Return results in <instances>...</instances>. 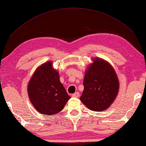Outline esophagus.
<instances>
[{
    "label": "esophagus",
    "instance_id": "1",
    "mask_svg": "<svg viewBox=\"0 0 146 146\" xmlns=\"http://www.w3.org/2000/svg\"><path fill=\"white\" fill-rule=\"evenodd\" d=\"M72 96L74 98H78L79 96H80V93H79L78 92H75L74 94H73L72 95Z\"/></svg>",
    "mask_w": 146,
    "mask_h": 146
}]
</instances>
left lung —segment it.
I'll return each mask as SVG.
<instances>
[{"label":"left lung","instance_id":"left-lung-1","mask_svg":"<svg viewBox=\"0 0 146 146\" xmlns=\"http://www.w3.org/2000/svg\"><path fill=\"white\" fill-rule=\"evenodd\" d=\"M81 101L91 111H102L111 106L115 100L119 82L113 66L96 57L85 71Z\"/></svg>","mask_w":146,"mask_h":146}]
</instances>
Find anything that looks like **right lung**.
<instances>
[{"label": "right lung", "instance_id": "1", "mask_svg": "<svg viewBox=\"0 0 146 146\" xmlns=\"http://www.w3.org/2000/svg\"><path fill=\"white\" fill-rule=\"evenodd\" d=\"M28 96L33 106L42 114H54L63 110L70 98L59 80L52 61L39 66L28 85Z\"/></svg>", "mask_w": 146, "mask_h": 146}]
</instances>
